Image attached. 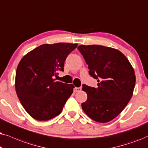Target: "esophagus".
<instances>
[{"mask_svg": "<svg viewBox=\"0 0 148 148\" xmlns=\"http://www.w3.org/2000/svg\"><path fill=\"white\" fill-rule=\"evenodd\" d=\"M80 90H81V88H80V87H74V92H78V91H80Z\"/></svg>", "mask_w": 148, "mask_h": 148, "instance_id": "obj_1", "label": "esophagus"}]
</instances>
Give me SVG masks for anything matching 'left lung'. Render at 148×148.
<instances>
[{
	"mask_svg": "<svg viewBox=\"0 0 148 148\" xmlns=\"http://www.w3.org/2000/svg\"><path fill=\"white\" fill-rule=\"evenodd\" d=\"M89 74L97 80V87L86 84L87 99L81 104L90 119L105 123L115 119L129 103L135 84V74L129 61L117 49L101 45H80Z\"/></svg>",
	"mask_w": 148,
	"mask_h": 148,
	"instance_id": "left-lung-1",
	"label": "left lung"
}]
</instances>
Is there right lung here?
<instances>
[{"label": "right lung", "instance_id": "obj_1", "mask_svg": "<svg viewBox=\"0 0 148 148\" xmlns=\"http://www.w3.org/2000/svg\"><path fill=\"white\" fill-rule=\"evenodd\" d=\"M77 44H45L21 59L17 68L15 90L21 105L33 119L46 121L62 112L73 92V84L56 82L67 57Z\"/></svg>", "mask_w": 148, "mask_h": 148}]
</instances>
